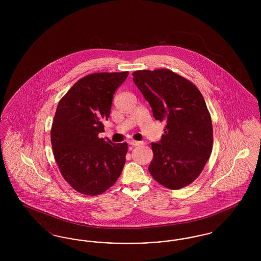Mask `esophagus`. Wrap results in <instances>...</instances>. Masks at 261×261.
Listing matches in <instances>:
<instances>
[{"mask_svg": "<svg viewBox=\"0 0 261 261\" xmlns=\"http://www.w3.org/2000/svg\"><path fill=\"white\" fill-rule=\"evenodd\" d=\"M128 143H129V145H131V146H139V145H141V144H142L141 142L134 141V140H131V141H129Z\"/></svg>", "mask_w": 261, "mask_h": 261, "instance_id": "obj_1", "label": "esophagus"}]
</instances>
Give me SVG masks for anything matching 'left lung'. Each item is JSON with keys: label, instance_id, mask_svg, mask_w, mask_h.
<instances>
[{"label": "left lung", "instance_id": "obj_1", "mask_svg": "<svg viewBox=\"0 0 261 261\" xmlns=\"http://www.w3.org/2000/svg\"><path fill=\"white\" fill-rule=\"evenodd\" d=\"M133 81L149 102L155 120L164 121L159 143H151L152 178L170 190L193 183L213 146L211 113L199 89L169 69L137 70Z\"/></svg>", "mask_w": 261, "mask_h": 261}]
</instances>
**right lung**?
Returning a JSON list of instances; mask_svg holds the SVG:
<instances>
[{
  "label": "right lung",
  "mask_w": 261,
  "mask_h": 261,
  "mask_svg": "<svg viewBox=\"0 0 261 261\" xmlns=\"http://www.w3.org/2000/svg\"><path fill=\"white\" fill-rule=\"evenodd\" d=\"M128 74L86 75L59 101L50 129L53 153L63 179L83 195L102 194L122 172L127 143L113 144L99 133L110 117L113 94Z\"/></svg>",
  "instance_id": "1"
}]
</instances>
